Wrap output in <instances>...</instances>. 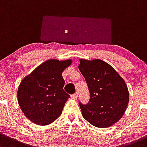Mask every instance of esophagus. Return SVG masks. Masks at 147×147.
Wrapping results in <instances>:
<instances>
[{"label": "esophagus", "instance_id": "esophagus-1", "mask_svg": "<svg viewBox=\"0 0 147 147\" xmlns=\"http://www.w3.org/2000/svg\"><path fill=\"white\" fill-rule=\"evenodd\" d=\"M78 95L77 93L72 94V95H71V98H73V99H77V98H78Z\"/></svg>", "mask_w": 147, "mask_h": 147}]
</instances>
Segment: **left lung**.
Here are the masks:
<instances>
[{"label": "left lung", "mask_w": 147, "mask_h": 147, "mask_svg": "<svg viewBox=\"0 0 147 147\" xmlns=\"http://www.w3.org/2000/svg\"><path fill=\"white\" fill-rule=\"evenodd\" d=\"M78 67L90 92L86 105L79 103L82 116L97 127H108L124 115L129 99L124 80L115 69L100 59H80Z\"/></svg>", "instance_id": "1"}]
</instances>
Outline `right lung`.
<instances>
[{"label": "right lung", "instance_id": "obj_1", "mask_svg": "<svg viewBox=\"0 0 147 147\" xmlns=\"http://www.w3.org/2000/svg\"><path fill=\"white\" fill-rule=\"evenodd\" d=\"M71 59L48 60L24 78L18 89V101L24 115L32 123L48 125L61 115L69 95L64 92L62 73Z\"/></svg>", "mask_w": 147, "mask_h": 147}]
</instances>
